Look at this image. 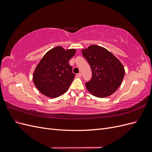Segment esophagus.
Segmentation results:
<instances>
[{
    "label": "esophagus",
    "instance_id": "34e87169",
    "mask_svg": "<svg viewBox=\"0 0 152 152\" xmlns=\"http://www.w3.org/2000/svg\"><path fill=\"white\" fill-rule=\"evenodd\" d=\"M77 76H78V77H82V73H79L77 74Z\"/></svg>",
    "mask_w": 152,
    "mask_h": 152
}]
</instances>
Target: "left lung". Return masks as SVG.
I'll list each match as a JSON object with an SVG mask.
<instances>
[{
	"label": "left lung",
	"instance_id": "1",
	"mask_svg": "<svg viewBox=\"0 0 152 152\" xmlns=\"http://www.w3.org/2000/svg\"><path fill=\"white\" fill-rule=\"evenodd\" d=\"M82 53L92 71L91 80L86 82L87 90L98 98L112 94L121 86L125 74L122 64L107 49L96 45Z\"/></svg>",
	"mask_w": 152,
	"mask_h": 152
}]
</instances>
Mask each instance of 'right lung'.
Here are the masks:
<instances>
[{"label":"right lung","mask_w":152,"mask_h":152,"mask_svg":"<svg viewBox=\"0 0 152 152\" xmlns=\"http://www.w3.org/2000/svg\"><path fill=\"white\" fill-rule=\"evenodd\" d=\"M75 53L74 49L65 50L58 46L42 57L33 75L34 83L41 93L56 98L66 93L75 76L69 64Z\"/></svg>","instance_id":"add662e5"}]
</instances>
